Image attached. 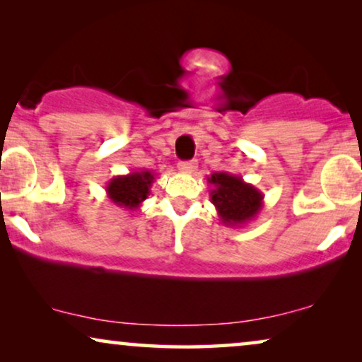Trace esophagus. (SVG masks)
Instances as JSON below:
<instances>
[{
	"mask_svg": "<svg viewBox=\"0 0 362 362\" xmlns=\"http://www.w3.org/2000/svg\"><path fill=\"white\" fill-rule=\"evenodd\" d=\"M196 161H180V165H177V168H180L181 173H186V175H191V173L196 171Z\"/></svg>",
	"mask_w": 362,
	"mask_h": 362,
	"instance_id": "obj_1",
	"label": "esophagus"
}]
</instances>
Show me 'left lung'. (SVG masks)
I'll return each mask as SVG.
<instances>
[{"mask_svg":"<svg viewBox=\"0 0 362 362\" xmlns=\"http://www.w3.org/2000/svg\"><path fill=\"white\" fill-rule=\"evenodd\" d=\"M212 186L211 202L221 222L227 227H242L255 221L264 209V194L240 176L229 173H212L207 177Z\"/></svg>","mask_w":362,"mask_h":362,"instance_id":"left-lung-1","label":"left lung"}]
</instances>
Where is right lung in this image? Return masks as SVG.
I'll return each mask as SVG.
<instances>
[{
	"mask_svg": "<svg viewBox=\"0 0 362 362\" xmlns=\"http://www.w3.org/2000/svg\"><path fill=\"white\" fill-rule=\"evenodd\" d=\"M153 181H155V173L148 170L132 171L128 175L112 177L105 191L108 199L117 207L125 211H136L141 202L150 196Z\"/></svg>",
	"mask_w": 362,
	"mask_h": 362,
	"instance_id": "obj_1",
	"label": "right lung"
}]
</instances>
